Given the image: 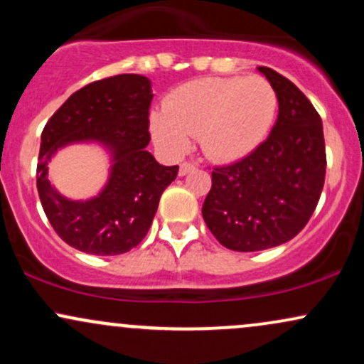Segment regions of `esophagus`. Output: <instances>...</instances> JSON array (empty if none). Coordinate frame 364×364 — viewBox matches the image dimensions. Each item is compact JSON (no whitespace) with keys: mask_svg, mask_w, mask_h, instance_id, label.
<instances>
[{"mask_svg":"<svg viewBox=\"0 0 364 364\" xmlns=\"http://www.w3.org/2000/svg\"><path fill=\"white\" fill-rule=\"evenodd\" d=\"M196 166L191 164V162H183L181 166H179V176H186L188 173H191V171H195Z\"/></svg>","mask_w":364,"mask_h":364,"instance_id":"esophagus-1","label":"esophagus"}]
</instances>
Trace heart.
I'll return each mask as SVG.
<instances>
[{"label":"heart","instance_id":"obj_1","mask_svg":"<svg viewBox=\"0 0 364 364\" xmlns=\"http://www.w3.org/2000/svg\"><path fill=\"white\" fill-rule=\"evenodd\" d=\"M277 109V92L258 75L200 78L166 97L164 109L150 118V132L173 157H181L190 149V136H196L207 159L232 162L267 140Z\"/></svg>","mask_w":364,"mask_h":364}]
</instances>
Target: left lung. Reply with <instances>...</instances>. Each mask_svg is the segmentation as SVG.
I'll list each match as a JSON object with an SVG mask.
<instances>
[{
	"mask_svg": "<svg viewBox=\"0 0 364 364\" xmlns=\"http://www.w3.org/2000/svg\"><path fill=\"white\" fill-rule=\"evenodd\" d=\"M258 72L272 83L279 116L257 150L212 171L202 207L207 228L235 252H260L292 240L306 225L325 181L321 118L298 87L267 66Z\"/></svg>",
	"mask_w": 364,
	"mask_h": 364,
	"instance_id": "1",
	"label": "left lung"
}]
</instances>
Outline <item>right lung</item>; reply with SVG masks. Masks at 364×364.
Returning a JSON list of instances; mask_svg holds the SVG:
<instances>
[{"label": "right lung", "mask_w": 364, "mask_h": 364, "mask_svg": "<svg viewBox=\"0 0 364 364\" xmlns=\"http://www.w3.org/2000/svg\"><path fill=\"white\" fill-rule=\"evenodd\" d=\"M152 85L144 75H116L89 83L66 99L41 135L37 191L53 229L66 245L90 255L127 253L144 240L162 191L178 166H162L147 150ZM102 144L110 178L99 196L70 200L48 181L47 164L72 143Z\"/></svg>", "instance_id": "add662e5"}]
</instances>
